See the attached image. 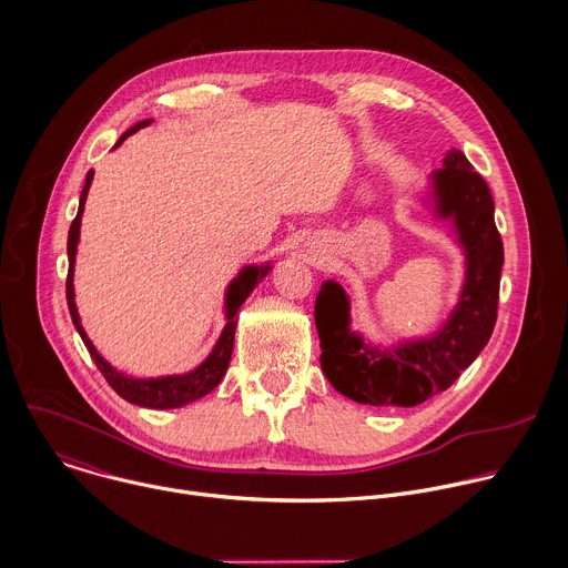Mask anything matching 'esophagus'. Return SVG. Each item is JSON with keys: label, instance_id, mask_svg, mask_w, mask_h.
Instances as JSON below:
<instances>
[{"label": "esophagus", "instance_id": "1", "mask_svg": "<svg viewBox=\"0 0 568 568\" xmlns=\"http://www.w3.org/2000/svg\"><path fill=\"white\" fill-rule=\"evenodd\" d=\"M307 252H310L312 256H318V252H321V245H318L316 241H307Z\"/></svg>", "mask_w": 568, "mask_h": 568}]
</instances>
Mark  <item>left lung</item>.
Listing matches in <instances>:
<instances>
[{
    "label": "left lung",
    "instance_id": "left-lung-1",
    "mask_svg": "<svg viewBox=\"0 0 568 568\" xmlns=\"http://www.w3.org/2000/svg\"><path fill=\"white\" fill-rule=\"evenodd\" d=\"M428 203L435 219L450 223L466 256L459 301L437 332L382 349L352 332L349 298L336 281H325L316 296L321 367L334 390L356 404H424L457 382L493 334L504 245L490 189L459 149H450L430 173Z\"/></svg>",
    "mask_w": 568,
    "mask_h": 568
}]
</instances>
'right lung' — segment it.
<instances>
[{"label": "right lung", "instance_id": "right-lung-1", "mask_svg": "<svg viewBox=\"0 0 568 568\" xmlns=\"http://www.w3.org/2000/svg\"><path fill=\"white\" fill-rule=\"evenodd\" d=\"M151 120H142L138 124H133L118 142L115 146H120L131 133L140 131L142 126H149ZM93 180V171L87 173L84 180V189L80 196V207H78V216L71 223L69 230V243H67V254H69V276H67V303H69V312L73 318V325L78 329V334L82 336L93 363L98 365V369L102 372V376L106 379V384L129 404L142 406V408H153V410H169V408H180L192 404L205 395H210L225 376L230 358H232V349H234V334H236V312L241 310V305L247 301V296L254 292V287L265 278V274L272 270L270 263L265 265H247L239 272V276L227 285L225 292V327L214 345V349L210 352V356L194 369H189L184 374H169V376H155V379H133V376L122 374L120 369H115L109 361H104L98 349L93 347L91 338L87 336L82 323H80V314L75 307V290H73V267H75V252H78V241H80V223H82V212H84V203H87V194L89 186Z\"/></svg>", "mask_w": 568, "mask_h": 568}]
</instances>
